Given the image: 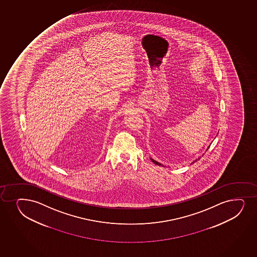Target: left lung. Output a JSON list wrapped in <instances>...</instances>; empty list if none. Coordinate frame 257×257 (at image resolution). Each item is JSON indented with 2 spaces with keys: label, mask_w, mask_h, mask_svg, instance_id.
<instances>
[{
  "label": "left lung",
  "mask_w": 257,
  "mask_h": 257,
  "mask_svg": "<svg viewBox=\"0 0 257 257\" xmlns=\"http://www.w3.org/2000/svg\"><path fill=\"white\" fill-rule=\"evenodd\" d=\"M210 148V146H209V147H208V148ZM208 148H207V149H208ZM199 160H200V158H199ZM151 160H152V161H153V162H154V164H155V165H161V164H160V163L157 162V161H155V160H153V159H151ZM195 161H197V160H195ZM195 161H194V162H193V163H195Z\"/></svg>",
  "instance_id": "8db88e82"
}]
</instances>
